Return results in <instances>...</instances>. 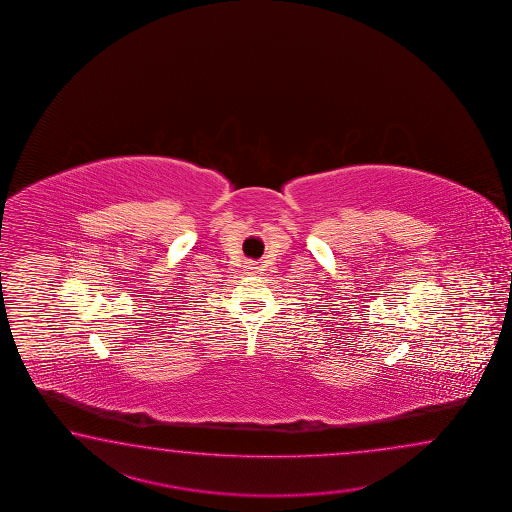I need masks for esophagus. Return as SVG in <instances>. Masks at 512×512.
I'll return each instance as SVG.
<instances>
[{"label": "esophagus", "mask_w": 512, "mask_h": 512, "mask_svg": "<svg viewBox=\"0 0 512 512\" xmlns=\"http://www.w3.org/2000/svg\"><path fill=\"white\" fill-rule=\"evenodd\" d=\"M251 269H256V267H251Z\"/></svg>", "instance_id": "34e87169"}]
</instances>
